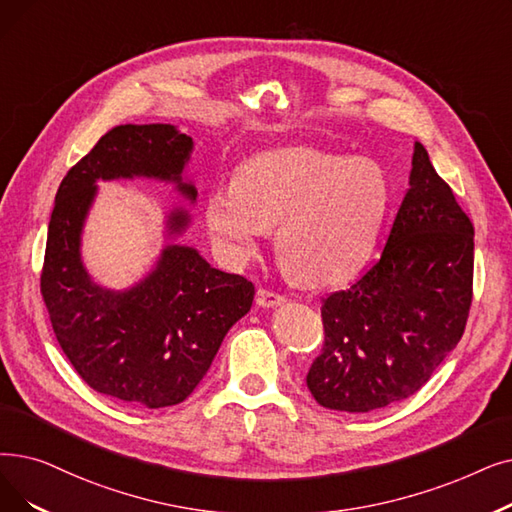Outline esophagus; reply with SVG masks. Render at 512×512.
Instances as JSON below:
<instances>
[{
    "mask_svg": "<svg viewBox=\"0 0 512 512\" xmlns=\"http://www.w3.org/2000/svg\"><path fill=\"white\" fill-rule=\"evenodd\" d=\"M286 301V297L278 291H274V288H259L257 291V303L263 305V307H276V305H282Z\"/></svg>",
    "mask_w": 512,
    "mask_h": 512,
    "instance_id": "34e87169",
    "label": "esophagus"
}]
</instances>
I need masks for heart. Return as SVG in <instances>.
<instances>
[{
    "label": "heart",
    "instance_id": "obj_1",
    "mask_svg": "<svg viewBox=\"0 0 512 512\" xmlns=\"http://www.w3.org/2000/svg\"><path fill=\"white\" fill-rule=\"evenodd\" d=\"M391 201L370 159L291 146L255 154L207 201V228L234 259L251 257L278 226L280 261L305 286H330L368 259Z\"/></svg>",
    "mask_w": 512,
    "mask_h": 512
}]
</instances>
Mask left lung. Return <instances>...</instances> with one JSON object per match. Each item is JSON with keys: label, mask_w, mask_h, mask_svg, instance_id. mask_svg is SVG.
Returning <instances> with one entry per match:
<instances>
[{"label": "left lung", "mask_w": 512, "mask_h": 512, "mask_svg": "<svg viewBox=\"0 0 512 512\" xmlns=\"http://www.w3.org/2000/svg\"><path fill=\"white\" fill-rule=\"evenodd\" d=\"M475 228L414 146L410 190L381 259L322 299L324 343L307 389L330 410L370 412L414 395L458 345L473 303Z\"/></svg>", "instance_id": "left-lung-1"}]
</instances>
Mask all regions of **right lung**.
<instances>
[{"instance_id": "1", "label": "right lung", "mask_w": 512, "mask_h": 512, "mask_svg": "<svg viewBox=\"0 0 512 512\" xmlns=\"http://www.w3.org/2000/svg\"><path fill=\"white\" fill-rule=\"evenodd\" d=\"M192 138L171 125H119L69 169L56 192L41 297L54 335L81 379L94 391L133 406L184 402L207 374L226 332L253 305L255 286L226 274L188 247H167L144 282L110 293L83 270L79 236L96 180L159 177L182 184ZM184 211L169 219L180 232Z\"/></svg>"}]
</instances>
